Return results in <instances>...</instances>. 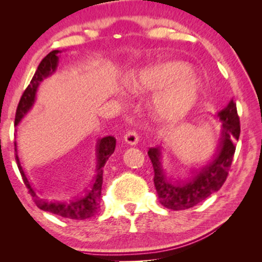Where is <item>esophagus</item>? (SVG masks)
I'll return each instance as SVG.
<instances>
[{"instance_id":"34e87169","label":"esophagus","mask_w":262,"mask_h":262,"mask_svg":"<svg viewBox=\"0 0 262 262\" xmlns=\"http://www.w3.org/2000/svg\"><path fill=\"white\" fill-rule=\"evenodd\" d=\"M125 141L130 145L136 144L137 141H139V134H137V132L135 129L128 130L125 134Z\"/></svg>"}]
</instances>
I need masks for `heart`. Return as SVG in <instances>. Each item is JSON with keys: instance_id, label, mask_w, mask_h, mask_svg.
I'll list each match as a JSON object with an SVG mask.
<instances>
[{"instance_id": "b5f03b06", "label": "heart", "mask_w": 262, "mask_h": 262, "mask_svg": "<svg viewBox=\"0 0 262 262\" xmlns=\"http://www.w3.org/2000/svg\"><path fill=\"white\" fill-rule=\"evenodd\" d=\"M188 64L170 61L142 72L134 85L140 90L158 91L168 87L155 100V112L164 120H176L187 113L199 95V83L190 76Z\"/></svg>"}]
</instances>
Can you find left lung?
Masks as SVG:
<instances>
[{"label": "left lung", "mask_w": 262, "mask_h": 262, "mask_svg": "<svg viewBox=\"0 0 262 262\" xmlns=\"http://www.w3.org/2000/svg\"><path fill=\"white\" fill-rule=\"evenodd\" d=\"M223 130L219 154L209 165L192 180L185 184H171L164 177L161 166V151L150 148L148 156L154 167V184L159 202L163 207L172 210H184L196 206L206 200L210 194L219 190L228 178L230 167L236 151V142L241 135V121L237 106L233 100L219 113Z\"/></svg>", "instance_id": "obj_1"}]
</instances>
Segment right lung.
Listing matches in <instances>:
<instances>
[{
    "mask_svg": "<svg viewBox=\"0 0 262 262\" xmlns=\"http://www.w3.org/2000/svg\"><path fill=\"white\" fill-rule=\"evenodd\" d=\"M59 51H52L51 53L43 57L40 63L38 66V69L35 70L34 76L31 79L30 85L25 89L23 95L20 97L19 104L17 106L16 117H15V125H17L20 121V119L24 117L25 113L30 110L31 106L33 104L35 90L43 78H46L48 75H51L54 72L57 63V56L56 54ZM115 149V139L113 136H106L104 139L99 140L98 142V164H97V174L94 179V184L90 190H88L85 196L75 199V200H70L69 202H47L43 199L38 198L35 195L34 190L31 188V186L24 174V171L21 170V166L19 164L18 156L17 152L15 154L17 166L20 172L21 178H23L24 185L26 188L29 189V193L32 196L33 202L37 205L41 210H45L52 214H55L57 216L64 217V219H72V220H85L89 217L94 216L97 214L100 208V195H101V185H103V167L105 163L107 162L108 157L114 152ZM15 151L16 149V142H15Z\"/></svg>",
    "mask_w": 262,
    "mask_h": 262,
    "instance_id": "add662e5",
    "label": "right lung"
}]
</instances>
